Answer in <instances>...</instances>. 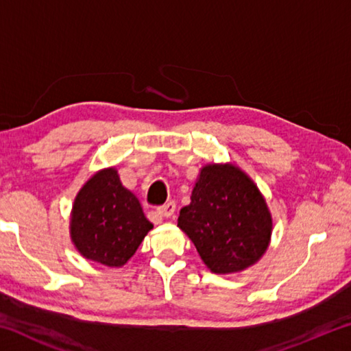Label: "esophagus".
Returning <instances> with one entry per match:
<instances>
[{"instance_id": "1", "label": "esophagus", "mask_w": 351, "mask_h": 351, "mask_svg": "<svg viewBox=\"0 0 351 351\" xmlns=\"http://www.w3.org/2000/svg\"><path fill=\"white\" fill-rule=\"evenodd\" d=\"M175 203L173 201H169V203H165V204H162L161 207H158V213L161 217H165V218H169V217H171L173 215V212H175Z\"/></svg>"}]
</instances>
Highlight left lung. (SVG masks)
<instances>
[{"instance_id": "8db88e82", "label": "left lung", "mask_w": 351, "mask_h": 351, "mask_svg": "<svg viewBox=\"0 0 351 351\" xmlns=\"http://www.w3.org/2000/svg\"><path fill=\"white\" fill-rule=\"evenodd\" d=\"M178 228L215 274H234L257 263L268 249L272 215L249 175L235 164H206L182 207Z\"/></svg>"}]
</instances>
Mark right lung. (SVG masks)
Here are the masks:
<instances>
[{"label":"right lung","instance_id":"obj_1","mask_svg":"<svg viewBox=\"0 0 351 351\" xmlns=\"http://www.w3.org/2000/svg\"><path fill=\"white\" fill-rule=\"evenodd\" d=\"M153 229L116 167L94 173L79 190L69 218L71 241L88 260L121 268Z\"/></svg>","mask_w":351,"mask_h":351}]
</instances>
